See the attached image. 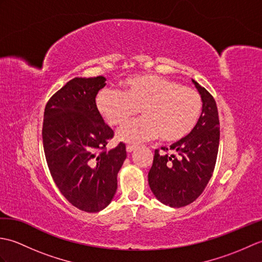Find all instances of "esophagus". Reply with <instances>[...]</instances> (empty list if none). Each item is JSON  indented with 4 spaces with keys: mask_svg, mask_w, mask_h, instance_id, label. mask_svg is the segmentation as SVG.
<instances>
[{
    "mask_svg": "<svg viewBox=\"0 0 262 262\" xmlns=\"http://www.w3.org/2000/svg\"><path fill=\"white\" fill-rule=\"evenodd\" d=\"M135 148H136V145H130V144H128V145L126 146L127 152H133Z\"/></svg>",
    "mask_w": 262,
    "mask_h": 262,
    "instance_id": "1",
    "label": "esophagus"
}]
</instances>
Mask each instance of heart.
I'll use <instances>...</instances> for the list:
<instances>
[{
  "label": "heart",
  "mask_w": 262,
  "mask_h": 262,
  "mask_svg": "<svg viewBox=\"0 0 262 262\" xmlns=\"http://www.w3.org/2000/svg\"><path fill=\"white\" fill-rule=\"evenodd\" d=\"M97 108L110 125H121L141 108L144 117L127 122L117 132L120 141L138 143L160 135L178 142L196 127L202 115V98L193 89L168 77L144 74L127 77L124 90L105 88L98 93Z\"/></svg>",
  "instance_id": "b5f03b06"
}]
</instances>
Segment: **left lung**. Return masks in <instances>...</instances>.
Returning <instances> with one entry per match:
<instances>
[{"label":"left lung","mask_w":262,"mask_h":262,"mask_svg":"<svg viewBox=\"0 0 262 262\" xmlns=\"http://www.w3.org/2000/svg\"><path fill=\"white\" fill-rule=\"evenodd\" d=\"M203 100L196 127L170 148L155 149L148 185L161 203L183 207L205 190L215 169L220 145V119L213 96L192 80Z\"/></svg>","instance_id":"8db88e82"}]
</instances>
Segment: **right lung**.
<instances>
[{
	"label": "right lung",
	"instance_id": "right-lung-1",
	"mask_svg": "<svg viewBox=\"0 0 262 262\" xmlns=\"http://www.w3.org/2000/svg\"><path fill=\"white\" fill-rule=\"evenodd\" d=\"M104 81L75 77L53 94L43 113L42 144L53 180L74 207L88 213L110 204L127 157L124 143L105 147L115 134L96 103Z\"/></svg>",
	"mask_w": 262,
	"mask_h": 262
}]
</instances>
